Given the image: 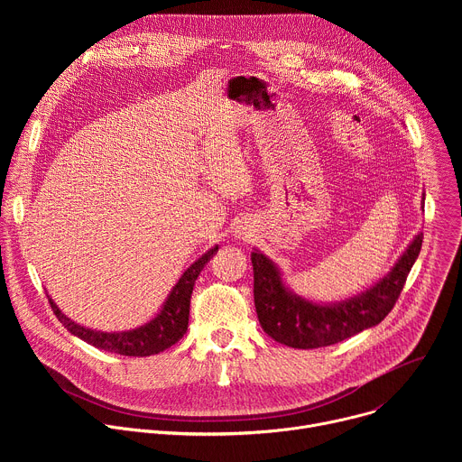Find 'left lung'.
I'll return each instance as SVG.
<instances>
[{
    "instance_id": "obj_1",
    "label": "left lung",
    "mask_w": 462,
    "mask_h": 462,
    "mask_svg": "<svg viewBox=\"0 0 462 462\" xmlns=\"http://www.w3.org/2000/svg\"><path fill=\"white\" fill-rule=\"evenodd\" d=\"M422 232L413 237L393 269L364 292L318 303L292 292L276 263L265 254H250L254 267V301L257 319L271 338L294 349L327 347L378 325L397 303L406 278L419 257Z\"/></svg>"
}]
</instances>
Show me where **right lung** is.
Masks as SVG:
<instances>
[{
	"instance_id": "right-lung-1",
	"label": "right lung",
	"mask_w": 462,
	"mask_h": 462,
	"mask_svg": "<svg viewBox=\"0 0 462 462\" xmlns=\"http://www.w3.org/2000/svg\"><path fill=\"white\" fill-rule=\"evenodd\" d=\"M217 250L219 246H214L195 263H191V265L184 271V274L179 278L175 287L170 291L157 316L141 327L129 328V331L106 333V331H97V328L84 327L65 316L58 309V305L52 301L51 296L47 298L60 323L68 328L71 335L79 337L89 346L102 351L124 355V356H152L171 347L186 335L188 316H189V298H191L195 280L201 274V271L205 269V265Z\"/></svg>"
}]
</instances>
